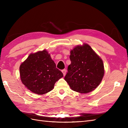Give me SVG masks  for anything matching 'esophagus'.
I'll return each instance as SVG.
<instances>
[{"label":"esophagus","mask_w":128,"mask_h":128,"mask_svg":"<svg viewBox=\"0 0 128 128\" xmlns=\"http://www.w3.org/2000/svg\"><path fill=\"white\" fill-rule=\"evenodd\" d=\"M62 74H63V75L65 76V75H66V69H63V70H62Z\"/></svg>","instance_id":"esophagus-1"}]
</instances>
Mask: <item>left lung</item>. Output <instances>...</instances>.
Returning <instances> with one entry per match:
<instances>
[{"instance_id": "8db88e82", "label": "left lung", "mask_w": 128, "mask_h": 128, "mask_svg": "<svg viewBox=\"0 0 128 128\" xmlns=\"http://www.w3.org/2000/svg\"><path fill=\"white\" fill-rule=\"evenodd\" d=\"M70 64L64 80L72 90L81 94L94 91L104 74L102 59L87 43L70 50Z\"/></svg>"}]
</instances>
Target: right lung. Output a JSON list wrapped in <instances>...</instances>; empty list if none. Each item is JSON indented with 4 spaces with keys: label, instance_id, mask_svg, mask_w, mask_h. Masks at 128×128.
Listing matches in <instances>:
<instances>
[{
    "label": "right lung",
    "instance_id": "right-lung-1",
    "mask_svg": "<svg viewBox=\"0 0 128 128\" xmlns=\"http://www.w3.org/2000/svg\"><path fill=\"white\" fill-rule=\"evenodd\" d=\"M21 82L31 92L44 94L52 90L63 74L46 50L31 53L20 66Z\"/></svg>",
    "mask_w": 128,
    "mask_h": 128
}]
</instances>
